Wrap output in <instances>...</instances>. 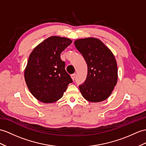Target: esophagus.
I'll use <instances>...</instances> for the list:
<instances>
[{"label":"esophagus","mask_w":146,"mask_h":146,"mask_svg":"<svg viewBox=\"0 0 146 146\" xmlns=\"http://www.w3.org/2000/svg\"><path fill=\"white\" fill-rule=\"evenodd\" d=\"M75 77H76V74H73L71 75V78H72V80H74L75 79Z\"/></svg>","instance_id":"obj_1"}]
</instances>
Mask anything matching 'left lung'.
I'll return each instance as SVG.
<instances>
[{
    "instance_id": "obj_1",
    "label": "left lung",
    "mask_w": 146,
    "mask_h": 146,
    "mask_svg": "<svg viewBox=\"0 0 146 146\" xmlns=\"http://www.w3.org/2000/svg\"><path fill=\"white\" fill-rule=\"evenodd\" d=\"M74 44L87 64V79L79 85L82 95L90 102L105 100L118 80V67L114 55L97 38L79 39L74 41Z\"/></svg>"
}]
</instances>
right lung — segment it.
<instances>
[{
  "label": "right lung",
  "mask_w": 146,
  "mask_h": 146,
  "mask_svg": "<svg viewBox=\"0 0 146 146\" xmlns=\"http://www.w3.org/2000/svg\"><path fill=\"white\" fill-rule=\"evenodd\" d=\"M72 43L69 38L53 36L46 39L31 52L25 70V80L37 100L49 104L62 97L72 79L65 69L61 53Z\"/></svg>",
  "instance_id": "obj_1"
}]
</instances>
